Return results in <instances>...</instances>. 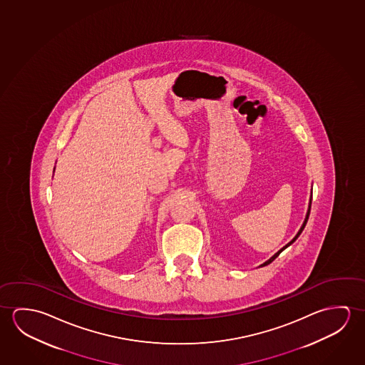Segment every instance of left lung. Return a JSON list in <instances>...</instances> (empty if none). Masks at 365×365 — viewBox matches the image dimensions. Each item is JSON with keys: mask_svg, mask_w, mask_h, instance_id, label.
<instances>
[{"mask_svg": "<svg viewBox=\"0 0 365 365\" xmlns=\"http://www.w3.org/2000/svg\"><path fill=\"white\" fill-rule=\"evenodd\" d=\"M311 204H312V197H311V199H309V205H308V210H307L306 220H304V222H303V225H302L301 230H299V231H298V233H297V235H295V237L293 238V240H292V241H290V242L288 243V245H285V246H284L283 249L279 250L278 252H277V254L274 255V256H272V257H270V259H269V260L265 261V262H264V264H261L260 267H267V265H269V264H270V262H272V261L275 260V259H277V257H278L279 255H280V252H283L284 250L287 249V247H288V246H290V245H292V243L294 242V241H295V240H297V238L299 237V235H301L302 231H303V230H304V227H306L307 220H308V217H309V212H311Z\"/></svg>", "mask_w": 365, "mask_h": 365, "instance_id": "1", "label": "left lung"}]
</instances>
